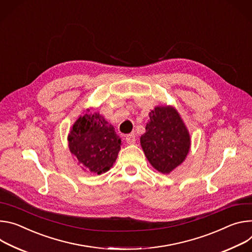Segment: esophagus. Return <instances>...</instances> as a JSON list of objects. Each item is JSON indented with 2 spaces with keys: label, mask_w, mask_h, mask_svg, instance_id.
Masks as SVG:
<instances>
[{
  "label": "esophagus",
  "mask_w": 252,
  "mask_h": 252,
  "mask_svg": "<svg viewBox=\"0 0 252 252\" xmlns=\"http://www.w3.org/2000/svg\"><path fill=\"white\" fill-rule=\"evenodd\" d=\"M125 140H126V142H127L128 144H135V142H136V137H135V135H134L133 133H131V134H128V135L126 136Z\"/></svg>",
  "instance_id": "34e87169"
}]
</instances>
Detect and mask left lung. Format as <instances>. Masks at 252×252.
<instances>
[{
	"label": "left lung",
	"mask_w": 252,
	"mask_h": 252,
	"mask_svg": "<svg viewBox=\"0 0 252 252\" xmlns=\"http://www.w3.org/2000/svg\"><path fill=\"white\" fill-rule=\"evenodd\" d=\"M146 132L140 143L154 168L168 174L186 158L190 149V135L176 109L157 106L149 113Z\"/></svg>",
	"instance_id": "obj_1"
}]
</instances>
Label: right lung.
Listing matches in <instances>:
<instances>
[{"label": "right lung", "mask_w": 252, "mask_h": 252, "mask_svg": "<svg viewBox=\"0 0 252 252\" xmlns=\"http://www.w3.org/2000/svg\"><path fill=\"white\" fill-rule=\"evenodd\" d=\"M69 149L84 170L102 174L108 171L117 159L121 139L114 127L99 113H86L74 123L68 136Z\"/></svg>", "instance_id": "1"}]
</instances>
